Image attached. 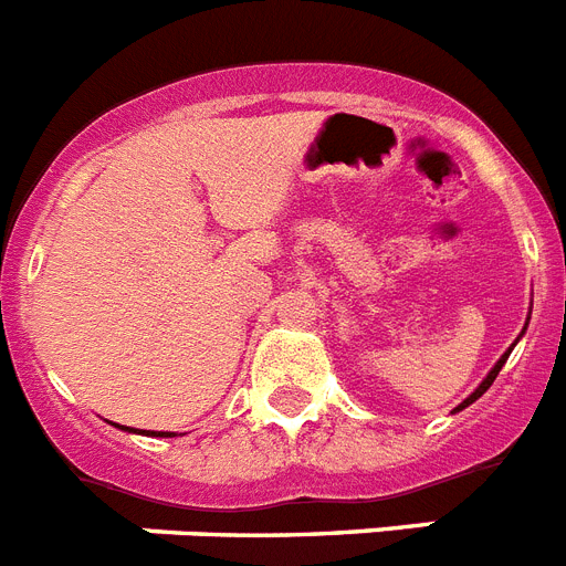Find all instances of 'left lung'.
<instances>
[{
  "instance_id": "1",
  "label": "left lung",
  "mask_w": 566,
  "mask_h": 566,
  "mask_svg": "<svg viewBox=\"0 0 566 566\" xmlns=\"http://www.w3.org/2000/svg\"><path fill=\"white\" fill-rule=\"evenodd\" d=\"M510 350H513V347H510ZM510 350H507V353H504V356H501V358H499V361H495V367H493V370H490V373H488V378H484V381H481V385H479V387H475V392H473V396H470V399H464V401H461V405H459V407H455V410H464V407H467V405H473V401H475V399H481V396H484V392H488V390H490V385H493V381H495V376H499V370H501V367H504V361H507Z\"/></svg>"
}]
</instances>
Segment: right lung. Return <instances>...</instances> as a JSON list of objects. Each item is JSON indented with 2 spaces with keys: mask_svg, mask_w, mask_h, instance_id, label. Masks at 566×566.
Here are the masks:
<instances>
[{
  "mask_svg": "<svg viewBox=\"0 0 566 566\" xmlns=\"http://www.w3.org/2000/svg\"><path fill=\"white\" fill-rule=\"evenodd\" d=\"M122 430L136 432V430H130V427H122ZM139 432H147V436H161V439H167V436H174V432H154V430H139Z\"/></svg>",
  "mask_w": 566,
  "mask_h": 566,
  "instance_id": "add662e5",
  "label": "right lung"
}]
</instances>
